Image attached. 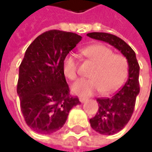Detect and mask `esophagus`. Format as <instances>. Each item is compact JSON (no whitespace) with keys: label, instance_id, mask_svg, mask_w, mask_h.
Segmentation results:
<instances>
[{"label":"esophagus","instance_id":"esophagus-1","mask_svg":"<svg viewBox=\"0 0 152 152\" xmlns=\"http://www.w3.org/2000/svg\"><path fill=\"white\" fill-rule=\"evenodd\" d=\"M79 102H81V103H84V102L87 101V99H86V98H85V97H81V96H80L79 98Z\"/></svg>","mask_w":152,"mask_h":152}]
</instances>
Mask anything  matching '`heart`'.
<instances>
[{"label":"heart","mask_w":152,"mask_h":152,"mask_svg":"<svg viewBox=\"0 0 152 152\" xmlns=\"http://www.w3.org/2000/svg\"><path fill=\"white\" fill-rule=\"evenodd\" d=\"M82 53L94 64V67L89 75L91 79H79L72 85L73 93L90 96L100 91L103 95L118 91L129 73V63L125 56L113 54L112 49L101 44L85 47ZM62 72L70 80L77 78V61L73 54H68L64 58Z\"/></svg>","instance_id":"obj_1"}]
</instances>
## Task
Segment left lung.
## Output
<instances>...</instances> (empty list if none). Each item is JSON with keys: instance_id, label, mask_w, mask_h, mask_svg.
I'll return each instance as SVG.
<instances>
[{"instance_id": "8db88e82", "label": "left lung", "mask_w": 152, "mask_h": 152, "mask_svg": "<svg viewBox=\"0 0 152 152\" xmlns=\"http://www.w3.org/2000/svg\"><path fill=\"white\" fill-rule=\"evenodd\" d=\"M87 36L105 41L121 51L128 60L129 79L125 85L111 98H98L99 109L94 118L90 119L91 128L101 134L112 135L122 130L131 118L136 96L140 93V66L135 52L118 36L107 33L93 32Z\"/></svg>"}]
</instances>
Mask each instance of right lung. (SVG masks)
I'll use <instances>...</instances> for the list:
<instances>
[{
  "label": "right lung",
  "instance_id": "add662e5",
  "mask_svg": "<svg viewBox=\"0 0 152 152\" xmlns=\"http://www.w3.org/2000/svg\"><path fill=\"white\" fill-rule=\"evenodd\" d=\"M82 37L49 30L39 35L25 51L19 67L17 93L28 126L42 134L60 130L69 111L80 103L69 95L62 63Z\"/></svg>",
  "mask_w": 152,
  "mask_h": 152
}]
</instances>
